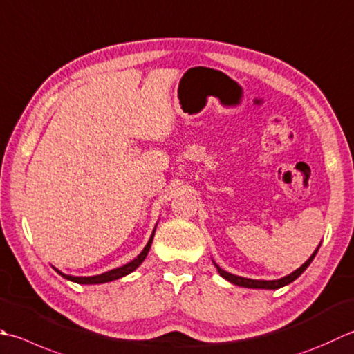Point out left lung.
Here are the masks:
<instances>
[{"label": "left lung", "mask_w": 354, "mask_h": 354, "mask_svg": "<svg viewBox=\"0 0 354 354\" xmlns=\"http://www.w3.org/2000/svg\"><path fill=\"white\" fill-rule=\"evenodd\" d=\"M317 250H319V247H317L316 252L310 256V259L306 262V264L297 268L296 272H293L292 274H288V276H286V278H281V279H278V281H256V279H247V278H241V276H234V274H232V273L224 272V270L221 268L218 264H214V267L218 268V273H219L221 276H223L224 279L230 281L232 283H234V286H241V287H247V288H267V290L270 288V290H276V288H281V287L287 286V283L293 282L295 279L299 278V276H301L304 272H306V268L311 264V261L315 259V256H316Z\"/></svg>", "instance_id": "left-lung-1"}]
</instances>
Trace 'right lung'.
<instances>
[{
    "label": "right lung",
    "mask_w": 354,
    "mask_h": 354,
    "mask_svg": "<svg viewBox=\"0 0 354 354\" xmlns=\"http://www.w3.org/2000/svg\"><path fill=\"white\" fill-rule=\"evenodd\" d=\"M155 234V232H153ZM153 234H151L147 245L144 247V250L140 253V256H138L136 259H133L131 262H129V264L122 266L120 268H115V270H110V272L107 273H102V274H98V276H88V278H78V276H68V274H64L61 273L59 270H57V272L62 276V278H66L68 281H73L76 283H104V282H110V281H115V279H120L122 278V276H126L129 273L133 272V270H136L138 267H140L142 264V261L145 259V256H147L149 250H150V245H151V241H153Z\"/></svg>",
    "instance_id": "1"
}]
</instances>
